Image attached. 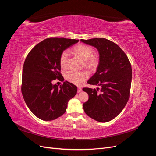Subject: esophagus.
Listing matches in <instances>:
<instances>
[{
  "instance_id": "esophagus-1",
  "label": "esophagus",
  "mask_w": 156,
  "mask_h": 156,
  "mask_svg": "<svg viewBox=\"0 0 156 156\" xmlns=\"http://www.w3.org/2000/svg\"><path fill=\"white\" fill-rule=\"evenodd\" d=\"M81 91H82V88H81V87H78L77 92H81Z\"/></svg>"
}]
</instances>
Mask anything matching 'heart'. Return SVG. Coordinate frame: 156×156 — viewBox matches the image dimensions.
<instances>
[{
	"mask_svg": "<svg viewBox=\"0 0 156 156\" xmlns=\"http://www.w3.org/2000/svg\"><path fill=\"white\" fill-rule=\"evenodd\" d=\"M75 53L78 55L82 59L84 60V64L86 67L93 69L96 68L100 58L98 55L93 53V49L90 46L79 44L73 49ZM59 62L62 68H66L68 66V53L67 51H63L60 55ZM88 73L86 71H69L66 74V78L69 82L77 85H81L88 77Z\"/></svg>",
	"mask_w": 156,
	"mask_h": 156,
	"instance_id": "heart-1",
	"label": "heart"
}]
</instances>
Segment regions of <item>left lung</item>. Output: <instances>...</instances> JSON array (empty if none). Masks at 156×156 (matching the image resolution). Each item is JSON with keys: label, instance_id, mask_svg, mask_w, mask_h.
<instances>
[{"label": "left lung", "instance_id": "1", "mask_svg": "<svg viewBox=\"0 0 156 156\" xmlns=\"http://www.w3.org/2000/svg\"><path fill=\"white\" fill-rule=\"evenodd\" d=\"M83 43L95 47L100 54L96 72L87 83L101 86L100 89L83 88L88 100L83 103L86 114L92 119L107 122L119 115L130 96L132 69L129 60L120 47L105 38L81 39Z\"/></svg>", "mask_w": 156, "mask_h": 156}]
</instances>
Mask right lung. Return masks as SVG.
<instances>
[{"mask_svg":"<svg viewBox=\"0 0 156 156\" xmlns=\"http://www.w3.org/2000/svg\"><path fill=\"white\" fill-rule=\"evenodd\" d=\"M79 40L49 37L35 45L23 65L21 92L27 105L38 119L53 120L64 114L77 87L64 81L58 87L53 80L64 81L60 73V55Z\"/></svg>","mask_w":156,"mask_h":156,"instance_id":"1","label":"right lung"}]
</instances>
